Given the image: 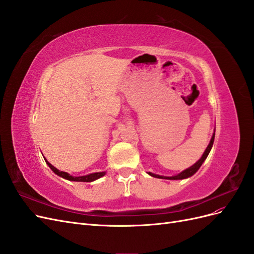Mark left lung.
I'll use <instances>...</instances> for the list:
<instances>
[{
    "label": "left lung",
    "mask_w": 254,
    "mask_h": 254,
    "mask_svg": "<svg viewBox=\"0 0 254 254\" xmlns=\"http://www.w3.org/2000/svg\"><path fill=\"white\" fill-rule=\"evenodd\" d=\"M214 139H215V130H214V133L211 137V141L209 143V145H207V147L205 148L203 155L201 156V158L199 159L197 162L195 164L191 165L190 167L187 168V170H184L183 172H181L180 174L176 175V176H172V177H167V176H160V175H156V174H152V173H148L149 176L151 177H155V178H159V179H167V180H182V179H187V178H190V177L193 176L199 168H200V166L202 165V163L204 162V160L206 159V157L209 156V153L213 147V143H214Z\"/></svg>",
    "instance_id": "1"
}]
</instances>
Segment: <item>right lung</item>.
<instances>
[{"label": "right lung", "mask_w": 254, "mask_h": 254, "mask_svg": "<svg viewBox=\"0 0 254 254\" xmlns=\"http://www.w3.org/2000/svg\"><path fill=\"white\" fill-rule=\"evenodd\" d=\"M45 162H47V164L50 166L51 170L55 173L56 175H58L59 177H61V178L64 179H66V180H70V181H78V182H92V181H95L99 178H102L103 176L106 175V172H99V173H93V174H89V175H86V176H79V177H74L70 174H67L65 172H61L59 170H57L56 167H54L49 161L47 159H44Z\"/></svg>", "instance_id": "obj_1"}]
</instances>
